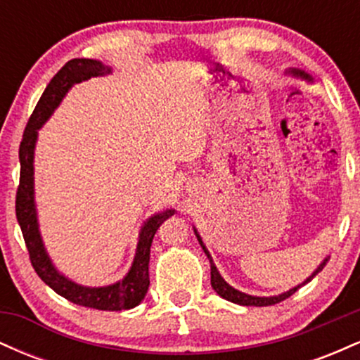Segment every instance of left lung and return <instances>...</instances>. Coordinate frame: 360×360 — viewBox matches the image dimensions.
Wrapping results in <instances>:
<instances>
[{
  "mask_svg": "<svg viewBox=\"0 0 360 360\" xmlns=\"http://www.w3.org/2000/svg\"><path fill=\"white\" fill-rule=\"evenodd\" d=\"M291 72H292V74H296V76L304 77V79H309L308 74H304V72H301V71H291ZM196 237H198V242H200V243H201V247H203V250H205L206 257L210 259V267H212V288L214 289V291L218 292V295L221 296L223 300H229V301H232V303L242 304V307H271V304L281 303V301H284L286 298H289V296L295 295V292L298 291V289H300L301 286H304V284L309 283V281H311L313 278H315V276L318 274V272H320L321 269H323L325 264L328 262V259H325L323 262H321L320 266H318V269H316L315 272H313V274L309 276V278H308L307 281H304L303 284H300V286H296V288L289 289V291L283 292V295H279V296H269V298H260V296H250V295H245V292L237 291V289L230 286V284H226L225 281H223L221 276H220V272H218L217 267H214V264H213V260H212V255H210V252L206 250L205 243L201 242V237H200V235H198V233H196Z\"/></svg>",
  "mask_w": 360,
  "mask_h": 360,
  "instance_id": "1",
  "label": "left lung"
}]
</instances>
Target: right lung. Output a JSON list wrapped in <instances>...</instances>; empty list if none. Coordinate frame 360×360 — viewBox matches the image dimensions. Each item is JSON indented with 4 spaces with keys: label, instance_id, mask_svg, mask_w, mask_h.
I'll use <instances>...</instances> for the list:
<instances>
[{
    "label": "right lung",
    "instance_id": "1",
    "mask_svg": "<svg viewBox=\"0 0 360 360\" xmlns=\"http://www.w3.org/2000/svg\"><path fill=\"white\" fill-rule=\"evenodd\" d=\"M110 68H105L101 62L93 59H72L65 62L51 82L45 88L44 94L37 103L34 113L25 127L23 139L20 142V184L16 189V220L22 229L23 240L27 243L30 262L39 278L52 288L62 298L72 301L74 304L94 309H105V311H122L130 309L146 298L148 284V260H150V245L154 235L160 225L167 220L174 210H166L148 218L140 232L137 254L128 274L118 283L105 288H84L74 284L72 281L59 274L52 266L47 252L44 249L42 238L39 233V223H37L35 203H34V148L37 140V130L44 125L45 120L59 105L64 94L76 82L89 79L91 76H101L108 74Z\"/></svg>",
    "mask_w": 360,
    "mask_h": 360
}]
</instances>
